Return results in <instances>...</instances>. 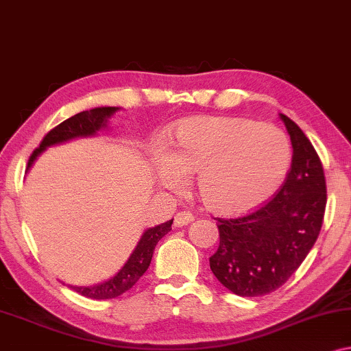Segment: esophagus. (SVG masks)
Wrapping results in <instances>:
<instances>
[{
  "mask_svg": "<svg viewBox=\"0 0 351 351\" xmlns=\"http://www.w3.org/2000/svg\"><path fill=\"white\" fill-rule=\"evenodd\" d=\"M192 221H193V216H192L191 213L181 211V213H178L176 216H175L173 226L175 227H184V226H187V223H191Z\"/></svg>",
  "mask_w": 351,
  "mask_h": 351,
  "instance_id": "34e87169",
  "label": "esophagus"
}]
</instances>
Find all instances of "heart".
I'll use <instances>...</instances> for the list:
<instances>
[{
    "label": "heart",
    "mask_w": 351,
    "mask_h": 351,
    "mask_svg": "<svg viewBox=\"0 0 351 351\" xmlns=\"http://www.w3.org/2000/svg\"><path fill=\"white\" fill-rule=\"evenodd\" d=\"M290 167V145L273 125L234 117H193L176 124L170 154L156 159V178L178 191L186 173H197L208 209L233 216L257 208L282 184Z\"/></svg>",
    "instance_id": "1"
}]
</instances>
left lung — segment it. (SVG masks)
Returning a JSON list of instances; mask_svg holds the SVG:
<instances>
[{
    "instance_id": "1",
    "label": "left lung",
    "mask_w": 351,
    "mask_h": 351,
    "mask_svg": "<svg viewBox=\"0 0 351 351\" xmlns=\"http://www.w3.org/2000/svg\"><path fill=\"white\" fill-rule=\"evenodd\" d=\"M293 146L291 167L273 200L238 219H217L213 274L238 296H263L284 285L320 234L326 208L323 165L306 134L279 113Z\"/></svg>"
}]
</instances>
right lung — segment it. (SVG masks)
Returning a JSON list of instances; mask_svg holds the SVG:
<instances>
[{
    "label": "right lung",
    "instance_id": "right-lung-1",
    "mask_svg": "<svg viewBox=\"0 0 351 351\" xmlns=\"http://www.w3.org/2000/svg\"><path fill=\"white\" fill-rule=\"evenodd\" d=\"M119 110V107H96L86 112H80L71 117L66 121H62L55 129H51L49 134L42 140L39 148L34 149L28 160V170L33 167L34 160L44 153L47 148L55 145H61L69 142L74 138L82 137H93L99 130L108 128V118H112L114 113ZM171 221H167L160 226L151 227L145 230L140 241L135 245V249L130 254V257L125 261L124 266L118 271L117 274L110 277V279L101 282V284L90 285V287H78V285H69L72 290L80 293L82 296L91 298V300H112L123 295L124 291L132 289L137 284V280L142 277L153 258V252L156 244H158L162 238L171 230Z\"/></svg>",
    "mask_w": 351,
    "mask_h": 351
}]
</instances>
